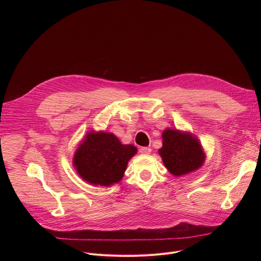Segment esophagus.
I'll return each mask as SVG.
<instances>
[{
    "instance_id": "34e87169",
    "label": "esophagus",
    "mask_w": 261,
    "mask_h": 261,
    "mask_svg": "<svg viewBox=\"0 0 261 261\" xmlns=\"http://www.w3.org/2000/svg\"><path fill=\"white\" fill-rule=\"evenodd\" d=\"M151 148L150 147H140L139 148V152L141 153V154H143V155H147V154H150L151 153Z\"/></svg>"
}]
</instances>
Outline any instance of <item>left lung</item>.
Listing matches in <instances>:
<instances>
[{"label":"left lung","mask_w":261,"mask_h":261,"mask_svg":"<svg viewBox=\"0 0 261 261\" xmlns=\"http://www.w3.org/2000/svg\"><path fill=\"white\" fill-rule=\"evenodd\" d=\"M162 147L159 154L168 171L180 176L200 168L205 155L198 139L189 132L166 129L162 133Z\"/></svg>","instance_id":"left-lung-1"}]
</instances>
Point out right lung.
Instances as JSON below:
<instances>
[{
  "instance_id": "1",
  "label": "right lung",
  "mask_w": 261,
  "mask_h": 261,
  "mask_svg": "<svg viewBox=\"0 0 261 261\" xmlns=\"http://www.w3.org/2000/svg\"><path fill=\"white\" fill-rule=\"evenodd\" d=\"M136 153L133 144H122L113 133L91 131L74 154L73 165L86 181L107 187L122 179Z\"/></svg>"
}]
</instances>
